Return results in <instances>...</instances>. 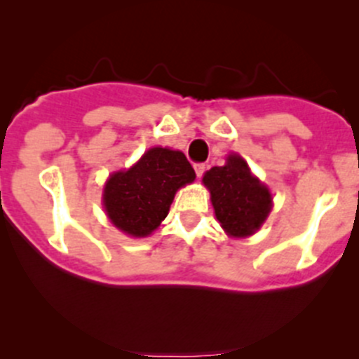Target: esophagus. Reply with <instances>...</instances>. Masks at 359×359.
<instances>
[{"instance_id":"34e87169","label":"esophagus","mask_w":359,"mask_h":359,"mask_svg":"<svg viewBox=\"0 0 359 359\" xmlns=\"http://www.w3.org/2000/svg\"><path fill=\"white\" fill-rule=\"evenodd\" d=\"M205 168H206V166L203 165V163H196V165H194V172H196L198 179H201L203 173H205Z\"/></svg>"}]
</instances>
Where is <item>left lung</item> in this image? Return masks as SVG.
<instances>
[{
  "label": "left lung",
  "mask_w": 359,
  "mask_h": 359,
  "mask_svg": "<svg viewBox=\"0 0 359 359\" xmlns=\"http://www.w3.org/2000/svg\"><path fill=\"white\" fill-rule=\"evenodd\" d=\"M215 217L231 238H248L260 229L273 208V196L240 154H229L224 166L203 175Z\"/></svg>",
  "instance_id": "8db88e82"
}]
</instances>
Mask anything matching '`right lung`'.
<instances>
[{
  "mask_svg": "<svg viewBox=\"0 0 359 359\" xmlns=\"http://www.w3.org/2000/svg\"><path fill=\"white\" fill-rule=\"evenodd\" d=\"M196 179L186 154L151 147L128 170L114 172L104 186L102 203L112 226L133 238H146L168 215L175 193Z\"/></svg>",
  "mask_w": 359,
  "mask_h": 359,
  "instance_id": "1",
  "label": "right lung"
}]
</instances>
